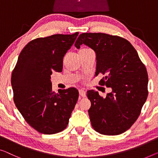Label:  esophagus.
<instances>
[{"instance_id":"obj_1","label":"esophagus","mask_w":158,"mask_h":158,"mask_svg":"<svg viewBox=\"0 0 158 158\" xmlns=\"http://www.w3.org/2000/svg\"><path fill=\"white\" fill-rule=\"evenodd\" d=\"M79 95L81 96V97H85L86 96V91H84L83 89H79Z\"/></svg>"}]
</instances>
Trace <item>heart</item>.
Masks as SVG:
<instances>
[{
	"label": "heart",
	"mask_w": 158,
	"mask_h": 158,
	"mask_svg": "<svg viewBox=\"0 0 158 158\" xmlns=\"http://www.w3.org/2000/svg\"><path fill=\"white\" fill-rule=\"evenodd\" d=\"M87 49H89V48H83V49H80L79 51H84V50H87Z\"/></svg>",
	"instance_id": "obj_1"
}]
</instances>
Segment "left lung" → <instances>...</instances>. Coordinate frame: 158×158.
<instances>
[{
	"label": "left lung",
	"instance_id": "8db88e82",
	"mask_svg": "<svg viewBox=\"0 0 158 158\" xmlns=\"http://www.w3.org/2000/svg\"><path fill=\"white\" fill-rule=\"evenodd\" d=\"M84 44L95 51L96 75L104 77L101 86L112 91L103 98L98 91H87L91 103L89 115L93 128L103 135H116L131 128L147 99L148 76L137 51L127 40L106 33H82L75 47Z\"/></svg>",
	"mask_w": 158,
	"mask_h": 158
}]
</instances>
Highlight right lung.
Listing matches in <instances>:
<instances>
[{
	"label": "right lung",
	"mask_w": 158,
	"mask_h": 158,
	"mask_svg": "<svg viewBox=\"0 0 158 158\" xmlns=\"http://www.w3.org/2000/svg\"><path fill=\"white\" fill-rule=\"evenodd\" d=\"M78 35V32L56 34L32 40L21 51L12 72L16 107L27 123L39 133H60L69 123L79 91L71 87L55 93L50 79L53 71H62L64 56Z\"/></svg>",
	"instance_id": "1"
}]
</instances>
